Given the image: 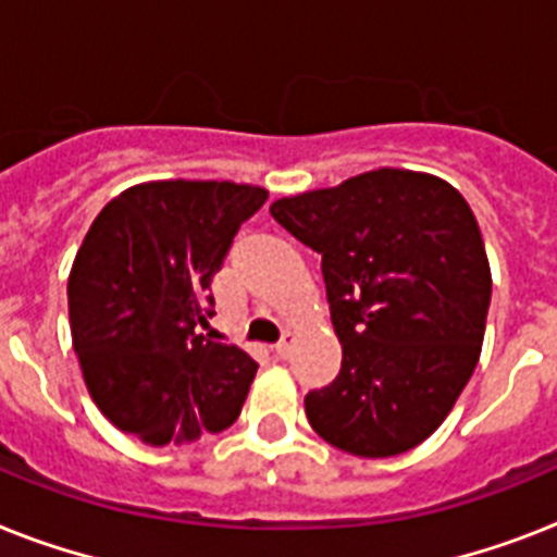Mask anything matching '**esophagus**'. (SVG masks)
<instances>
[{
	"label": "esophagus",
	"instance_id": "obj_1",
	"mask_svg": "<svg viewBox=\"0 0 557 557\" xmlns=\"http://www.w3.org/2000/svg\"><path fill=\"white\" fill-rule=\"evenodd\" d=\"M292 348H294V334L292 331H286V336H283V339L274 345V354H277L280 359H288L292 357Z\"/></svg>",
	"mask_w": 557,
	"mask_h": 557
}]
</instances>
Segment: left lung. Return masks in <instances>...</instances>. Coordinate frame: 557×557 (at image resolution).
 Wrapping results in <instances>:
<instances>
[{
    "label": "left lung",
    "mask_w": 557,
    "mask_h": 557,
    "mask_svg": "<svg viewBox=\"0 0 557 557\" xmlns=\"http://www.w3.org/2000/svg\"><path fill=\"white\" fill-rule=\"evenodd\" d=\"M322 255L343 368L306 396L311 428L362 459H387L445 422L479 362L487 251L459 189L410 170L362 172L271 203Z\"/></svg>",
    "instance_id": "obj_1"
}]
</instances>
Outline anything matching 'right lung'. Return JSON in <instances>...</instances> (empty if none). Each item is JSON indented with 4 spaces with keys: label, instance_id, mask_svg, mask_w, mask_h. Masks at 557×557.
I'll return each mask as SVG.
<instances>
[{
    "label": "right lung",
    "instance_id": "1",
    "mask_svg": "<svg viewBox=\"0 0 557 557\" xmlns=\"http://www.w3.org/2000/svg\"><path fill=\"white\" fill-rule=\"evenodd\" d=\"M269 191L149 181L112 198L73 260L70 331L98 410L144 445H189L235 424L257 362L212 343V277Z\"/></svg>",
    "mask_w": 557,
    "mask_h": 557
}]
</instances>
